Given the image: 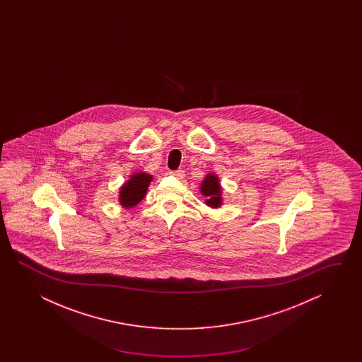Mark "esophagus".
Here are the masks:
<instances>
[{
    "label": "esophagus",
    "mask_w": 362,
    "mask_h": 362,
    "mask_svg": "<svg viewBox=\"0 0 362 362\" xmlns=\"http://www.w3.org/2000/svg\"><path fill=\"white\" fill-rule=\"evenodd\" d=\"M170 175H172V176H175L176 178H178V180H182V178L185 177V172L182 170H172V172H170Z\"/></svg>",
    "instance_id": "1"
}]
</instances>
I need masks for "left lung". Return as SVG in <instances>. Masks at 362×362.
Wrapping results in <instances>:
<instances>
[{
	"label": "left lung",
	"mask_w": 362,
	"mask_h": 362,
	"mask_svg": "<svg viewBox=\"0 0 362 362\" xmlns=\"http://www.w3.org/2000/svg\"><path fill=\"white\" fill-rule=\"evenodd\" d=\"M199 192L203 197H206L204 203L207 204L208 207L217 209L223 206V186L220 184V177L214 172L207 173L204 176L203 181L199 185Z\"/></svg>",
	"instance_id": "obj_1"
}]
</instances>
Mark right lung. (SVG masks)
Segmentation results:
<instances>
[{
  "mask_svg": "<svg viewBox=\"0 0 362 362\" xmlns=\"http://www.w3.org/2000/svg\"><path fill=\"white\" fill-rule=\"evenodd\" d=\"M153 178V175L144 170L134 172L119 189V204L124 209L136 207L145 198Z\"/></svg>",
  "mask_w": 362,
  "mask_h": 362,
  "instance_id": "obj_1",
  "label": "right lung"
}]
</instances>
